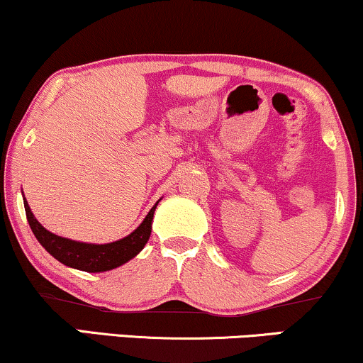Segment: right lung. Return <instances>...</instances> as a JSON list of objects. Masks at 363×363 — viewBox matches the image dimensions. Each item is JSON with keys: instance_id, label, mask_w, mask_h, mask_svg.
<instances>
[{"instance_id": "right-lung-1", "label": "right lung", "mask_w": 363, "mask_h": 363, "mask_svg": "<svg viewBox=\"0 0 363 363\" xmlns=\"http://www.w3.org/2000/svg\"><path fill=\"white\" fill-rule=\"evenodd\" d=\"M23 203H25L26 219H28L35 238L55 259H58L60 263L65 266H70V268L82 269V272L100 273L122 266L144 250L145 242L150 238V231H152L154 211L157 208L159 201L149 211V214L145 216V219L135 231H132L130 235L122 238V240L107 242V245H91V242L73 241L53 235L36 221L26 199H23Z\"/></svg>"}]
</instances>
